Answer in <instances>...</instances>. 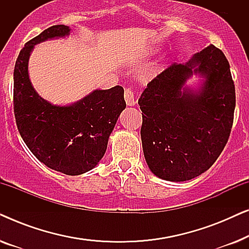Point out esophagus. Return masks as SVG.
Segmentation results:
<instances>
[{"instance_id":"obj_1","label":"esophagus","mask_w":249,"mask_h":249,"mask_svg":"<svg viewBox=\"0 0 249 249\" xmlns=\"http://www.w3.org/2000/svg\"><path fill=\"white\" fill-rule=\"evenodd\" d=\"M124 100H125V103H127L128 107H135L136 105L134 93H132V90L129 89V88L124 90Z\"/></svg>"}]
</instances>
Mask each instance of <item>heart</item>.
I'll use <instances>...</instances> for the list:
<instances>
[{"label":"heart","instance_id":"obj_1","mask_svg":"<svg viewBox=\"0 0 249 249\" xmlns=\"http://www.w3.org/2000/svg\"><path fill=\"white\" fill-rule=\"evenodd\" d=\"M156 52V49L155 47H148L147 50H146V54H154Z\"/></svg>","mask_w":249,"mask_h":249}]
</instances>
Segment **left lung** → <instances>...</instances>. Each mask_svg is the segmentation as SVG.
I'll return each instance as SVG.
<instances>
[{
    "instance_id": "left-lung-1",
    "label": "left lung",
    "mask_w": 249,
    "mask_h": 249,
    "mask_svg": "<svg viewBox=\"0 0 249 249\" xmlns=\"http://www.w3.org/2000/svg\"><path fill=\"white\" fill-rule=\"evenodd\" d=\"M200 77L194 85L186 84ZM144 156L153 175L186 181L209 170L229 138L236 107L226 55L212 44L186 63L172 64L138 100Z\"/></svg>"
}]
</instances>
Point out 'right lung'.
<instances>
[{
    "mask_svg": "<svg viewBox=\"0 0 249 249\" xmlns=\"http://www.w3.org/2000/svg\"><path fill=\"white\" fill-rule=\"evenodd\" d=\"M70 33L69 26H52L26 43L13 72V107L18 130L36 159L57 172L79 176L94 169L104 156L125 102L121 86L94 89L66 105L39 96L29 78L30 54L37 44L66 38Z\"/></svg>",
    "mask_w": 249,
    "mask_h": 249,
    "instance_id": "obj_1",
    "label": "right lung"
}]
</instances>
